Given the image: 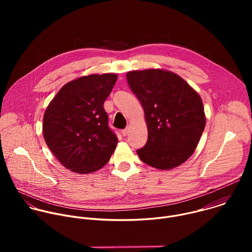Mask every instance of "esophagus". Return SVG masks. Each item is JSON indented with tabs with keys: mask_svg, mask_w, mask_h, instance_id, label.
<instances>
[{
	"mask_svg": "<svg viewBox=\"0 0 252 252\" xmlns=\"http://www.w3.org/2000/svg\"><path fill=\"white\" fill-rule=\"evenodd\" d=\"M127 133H128V128L126 127V128H125V129H123L122 130V134L124 135V136H126V135H127Z\"/></svg>",
	"mask_w": 252,
	"mask_h": 252,
	"instance_id": "1",
	"label": "esophagus"
}]
</instances>
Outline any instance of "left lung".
I'll return each instance as SVG.
<instances>
[{
  "instance_id": "left-lung-1",
  "label": "left lung",
  "mask_w": 252,
  "mask_h": 252,
  "mask_svg": "<svg viewBox=\"0 0 252 252\" xmlns=\"http://www.w3.org/2000/svg\"><path fill=\"white\" fill-rule=\"evenodd\" d=\"M126 80L148 126L146 146L136 151L139 158L158 169L181 165L195 151L205 126L199 94L169 70H131Z\"/></svg>"
}]
</instances>
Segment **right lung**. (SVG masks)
I'll return each instance as SVG.
<instances>
[{
	"label": "right lung",
	"instance_id": "add662e5",
	"mask_svg": "<svg viewBox=\"0 0 252 252\" xmlns=\"http://www.w3.org/2000/svg\"><path fill=\"white\" fill-rule=\"evenodd\" d=\"M117 80L115 74L81 77L65 84L49 103L44 138L65 168L90 173L110 160L118 138L109 127L103 102Z\"/></svg>",
	"mask_w": 252,
	"mask_h": 252
}]
</instances>
